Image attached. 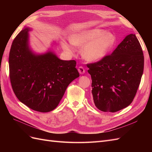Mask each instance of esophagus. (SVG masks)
<instances>
[{"label":"esophagus","mask_w":152,"mask_h":152,"mask_svg":"<svg viewBox=\"0 0 152 152\" xmlns=\"http://www.w3.org/2000/svg\"><path fill=\"white\" fill-rule=\"evenodd\" d=\"M78 71H79L80 74H84V73L86 72L83 66H79V68H78Z\"/></svg>","instance_id":"34e87169"}]
</instances>
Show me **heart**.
<instances>
[{
  "label": "heart",
  "instance_id": "1",
  "mask_svg": "<svg viewBox=\"0 0 152 152\" xmlns=\"http://www.w3.org/2000/svg\"><path fill=\"white\" fill-rule=\"evenodd\" d=\"M70 40L77 46L85 45L82 50V55L85 59L89 61H97L103 58L112 49L116 38L112 33L96 28L73 34ZM63 47L69 51L72 50L71 45L67 43L63 42Z\"/></svg>",
  "mask_w": 152,
  "mask_h": 152
}]
</instances>
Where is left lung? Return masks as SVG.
<instances>
[{
  "label": "left lung",
  "instance_id": "1",
  "mask_svg": "<svg viewBox=\"0 0 152 152\" xmlns=\"http://www.w3.org/2000/svg\"><path fill=\"white\" fill-rule=\"evenodd\" d=\"M94 104L105 112H116L134 99L144 68V56L134 34L127 35L111 54L89 63Z\"/></svg>",
  "mask_w": 152,
  "mask_h": 152
}]
</instances>
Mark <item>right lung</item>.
Returning <instances> with one entry per match:
<instances>
[{"label": "right lung", "mask_w": 152, "mask_h": 152, "mask_svg": "<svg viewBox=\"0 0 152 152\" xmlns=\"http://www.w3.org/2000/svg\"><path fill=\"white\" fill-rule=\"evenodd\" d=\"M29 30H21L12 43L9 57L11 84L21 103L35 111L49 112L57 107L79 73L75 60H61L51 52L32 53L28 44Z\"/></svg>", "instance_id": "obj_1"}]
</instances>
